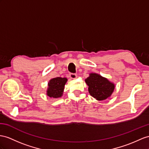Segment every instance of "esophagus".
Instances as JSON below:
<instances>
[{
    "label": "esophagus",
    "instance_id": "34e87169",
    "mask_svg": "<svg viewBox=\"0 0 149 149\" xmlns=\"http://www.w3.org/2000/svg\"><path fill=\"white\" fill-rule=\"evenodd\" d=\"M69 77H70V79H76L77 77V75H76V74H72V73H70V74H69Z\"/></svg>",
    "mask_w": 149,
    "mask_h": 149
}]
</instances>
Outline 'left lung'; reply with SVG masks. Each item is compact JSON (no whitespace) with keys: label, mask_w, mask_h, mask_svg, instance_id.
Instances as JSON below:
<instances>
[{"label":"left lung","mask_w":149,"mask_h":149,"mask_svg":"<svg viewBox=\"0 0 149 149\" xmlns=\"http://www.w3.org/2000/svg\"><path fill=\"white\" fill-rule=\"evenodd\" d=\"M90 95L97 101H103L111 97L115 85L109 80L97 73H90L85 79Z\"/></svg>","instance_id":"1"}]
</instances>
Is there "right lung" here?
Returning a JSON list of instances; mask_svg holds the SVG:
<instances>
[{"label":"right lung","mask_w":149,"mask_h":149,"mask_svg":"<svg viewBox=\"0 0 149 149\" xmlns=\"http://www.w3.org/2000/svg\"><path fill=\"white\" fill-rule=\"evenodd\" d=\"M68 79L66 77H55L50 79L48 83L47 95L53 98H58L63 96L64 87Z\"/></svg>","instance_id":"obj_1"}]
</instances>
